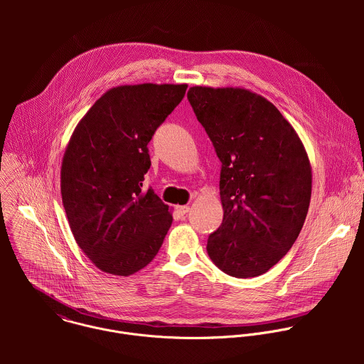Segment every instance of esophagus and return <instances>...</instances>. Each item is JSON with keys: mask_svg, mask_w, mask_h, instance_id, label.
Wrapping results in <instances>:
<instances>
[{"mask_svg": "<svg viewBox=\"0 0 364 364\" xmlns=\"http://www.w3.org/2000/svg\"><path fill=\"white\" fill-rule=\"evenodd\" d=\"M189 206H176V211H178V214H181V215H185L188 211H189Z\"/></svg>", "mask_w": 364, "mask_h": 364, "instance_id": "34e87169", "label": "esophagus"}]
</instances>
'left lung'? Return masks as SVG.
Here are the masks:
<instances>
[{"label": "left lung", "mask_w": 364, "mask_h": 364, "mask_svg": "<svg viewBox=\"0 0 364 364\" xmlns=\"http://www.w3.org/2000/svg\"><path fill=\"white\" fill-rule=\"evenodd\" d=\"M188 100L221 161L223 223L210 259L224 273H266L296 242L311 200V164L294 127L262 95L191 87Z\"/></svg>", "instance_id": "1"}]
</instances>
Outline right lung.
<instances>
[{
    "label": "right lung",
    "mask_w": 364,
    "mask_h": 364,
    "mask_svg": "<svg viewBox=\"0 0 364 364\" xmlns=\"http://www.w3.org/2000/svg\"><path fill=\"white\" fill-rule=\"evenodd\" d=\"M188 84L110 88L75 126L60 188L71 232L105 273L130 276L154 259L172 224L168 205L143 189L147 144L185 97Z\"/></svg>",
    "instance_id": "1"
}]
</instances>
